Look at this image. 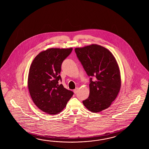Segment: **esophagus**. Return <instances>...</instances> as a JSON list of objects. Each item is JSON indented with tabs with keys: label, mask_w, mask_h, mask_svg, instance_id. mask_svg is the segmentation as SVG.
Returning a JSON list of instances; mask_svg holds the SVG:
<instances>
[{
	"label": "esophagus",
	"mask_w": 149,
	"mask_h": 149,
	"mask_svg": "<svg viewBox=\"0 0 149 149\" xmlns=\"http://www.w3.org/2000/svg\"><path fill=\"white\" fill-rule=\"evenodd\" d=\"M78 91V88H76V89H74V90H73V92H74V94H76L77 92Z\"/></svg>",
	"instance_id": "1"
}]
</instances>
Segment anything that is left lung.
Returning <instances> with one entry per match:
<instances>
[{
  "label": "left lung",
  "mask_w": 149,
  "mask_h": 149,
  "mask_svg": "<svg viewBox=\"0 0 149 149\" xmlns=\"http://www.w3.org/2000/svg\"><path fill=\"white\" fill-rule=\"evenodd\" d=\"M77 56L90 78L89 95L83 104L92 112L109 108L120 90L119 68L113 55L108 49L96 44L74 49Z\"/></svg>",
  "instance_id": "1"
}]
</instances>
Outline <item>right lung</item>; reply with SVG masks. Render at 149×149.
Returning <instances> with one entry per match:
<instances>
[{
    "mask_svg": "<svg viewBox=\"0 0 149 149\" xmlns=\"http://www.w3.org/2000/svg\"><path fill=\"white\" fill-rule=\"evenodd\" d=\"M72 48H51L36 56L30 67L28 86L32 100L41 111L49 114L61 112L73 93L58 85L62 63Z\"/></svg>",
    "mask_w": 149,
    "mask_h": 149,
    "instance_id": "add662e5",
    "label": "right lung"
}]
</instances>
